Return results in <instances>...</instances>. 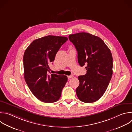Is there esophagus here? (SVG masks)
Instances as JSON below:
<instances>
[{
	"instance_id": "34e87169",
	"label": "esophagus",
	"mask_w": 132,
	"mask_h": 132,
	"mask_svg": "<svg viewBox=\"0 0 132 132\" xmlns=\"http://www.w3.org/2000/svg\"><path fill=\"white\" fill-rule=\"evenodd\" d=\"M67 77H68V79H71V78H72L73 77V75H70V76H68Z\"/></svg>"
}]
</instances>
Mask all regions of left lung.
<instances>
[{
    "label": "left lung",
    "mask_w": 132,
    "mask_h": 132,
    "mask_svg": "<svg viewBox=\"0 0 132 132\" xmlns=\"http://www.w3.org/2000/svg\"><path fill=\"white\" fill-rule=\"evenodd\" d=\"M69 39L78 52L79 65H86V73L78 77L77 97L84 103L95 102L103 95L112 77L111 51L102 39L89 33L71 34Z\"/></svg>",
    "instance_id": "obj_1"
}]
</instances>
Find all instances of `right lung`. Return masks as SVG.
I'll return each instance as SVG.
<instances>
[{
	"instance_id": "obj_1",
	"label": "right lung",
	"mask_w": 132,
	"mask_h": 132,
	"mask_svg": "<svg viewBox=\"0 0 132 132\" xmlns=\"http://www.w3.org/2000/svg\"><path fill=\"white\" fill-rule=\"evenodd\" d=\"M68 40L66 37L47 36L34 40L23 56L24 78L34 95L41 102L58 101L67 81L66 76L49 75V65Z\"/></svg>"
}]
</instances>
